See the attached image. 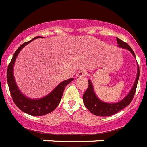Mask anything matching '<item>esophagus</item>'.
Returning a JSON list of instances; mask_svg holds the SVG:
<instances>
[{
    "mask_svg": "<svg viewBox=\"0 0 147 147\" xmlns=\"http://www.w3.org/2000/svg\"><path fill=\"white\" fill-rule=\"evenodd\" d=\"M88 75L87 70H81L78 72V73L77 74V77H85Z\"/></svg>",
    "mask_w": 147,
    "mask_h": 147,
    "instance_id": "esophagus-1",
    "label": "esophagus"
}]
</instances>
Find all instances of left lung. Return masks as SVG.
<instances>
[{"instance_id":"1","label":"left lung","mask_w":147,"mask_h":147,"mask_svg":"<svg viewBox=\"0 0 147 147\" xmlns=\"http://www.w3.org/2000/svg\"><path fill=\"white\" fill-rule=\"evenodd\" d=\"M118 47L123 48V49H128L129 51L133 54V55L136 57L135 53L134 51L129 45L126 42L122 41L121 39L116 38ZM140 76V69L139 66L138 64V73L136 79L134 83L133 88L131 90L130 92L127 94L124 99L121 100L120 102L116 103H107L104 102L98 99L94 92L93 86L91 84L90 80H88V87L86 91L83 95V100H84V105L87 107L88 110L93 114L99 116H112L116 113L124 109L125 107L128 106L133 100L134 94H135L136 88H137L138 81L139 79Z\"/></svg>"}]
</instances>
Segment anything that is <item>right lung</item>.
Instances as JSON below:
<instances>
[{"label": "right lung", "mask_w": 147, "mask_h": 147, "mask_svg": "<svg viewBox=\"0 0 147 147\" xmlns=\"http://www.w3.org/2000/svg\"><path fill=\"white\" fill-rule=\"evenodd\" d=\"M38 38L40 37H36L30 41L22 44L20 47H18V49L14 53L11 61H10L8 66L7 71V80L9 88L10 93H11L14 103L22 112L31 116H43V115L53 112L59 104L65 87L74 79L73 78H70L68 80L63 81V82L58 85L49 95L40 99H30V98H26L20 92L14 80L13 74L14 62L21 49L27 44Z\"/></svg>", "instance_id": "right-lung-1"}]
</instances>
